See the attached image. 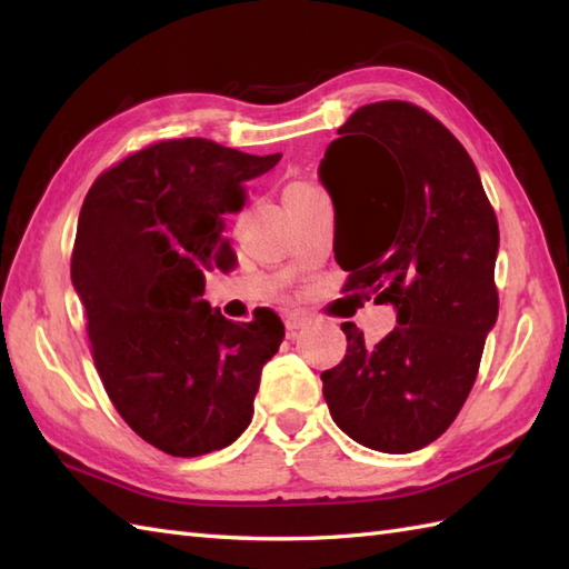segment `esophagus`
<instances>
[{
    "mask_svg": "<svg viewBox=\"0 0 569 569\" xmlns=\"http://www.w3.org/2000/svg\"><path fill=\"white\" fill-rule=\"evenodd\" d=\"M308 328V318L306 316H298V312H293V316H286V330L291 337H296V332L306 330Z\"/></svg>",
    "mask_w": 569,
    "mask_h": 569,
    "instance_id": "esophagus-1",
    "label": "esophagus"
}]
</instances>
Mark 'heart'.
Segmentation results:
<instances>
[{"mask_svg":"<svg viewBox=\"0 0 569 569\" xmlns=\"http://www.w3.org/2000/svg\"><path fill=\"white\" fill-rule=\"evenodd\" d=\"M306 188H308V186H306Z\"/></svg>","mask_w":569,"mask_h":569,"instance_id":"heart-1","label":"heart"}]
</instances>
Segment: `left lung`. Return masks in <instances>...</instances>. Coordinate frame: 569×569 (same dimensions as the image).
I'll use <instances>...</instances> for the list:
<instances>
[{
    "label": "left lung",
    "instance_id": "1",
    "mask_svg": "<svg viewBox=\"0 0 569 569\" xmlns=\"http://www.w3.org/2000/svg\"><path fill=\"white\" fill-rule=\"evenodd\" d=\"M320 163L335 204L345 291L396 308L377 345L342 322L347 355L322 371L332 420L359 445L403 455L438 440L475 386L499 316V222L475 161L420 107L365 104Z\"/></svg>",
    "mask_w": 569,
    "mask_h": 569
}]
</instances>
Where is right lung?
<instances>
[{"label":"right lung","instance_id":"add662e5","mask_svg":"<svg viewBox=\"0 0 569 569\" xmlns=\"http://www.w3.org/2000/svg\"><path fill=\"white\" fill-rule=\"evenodd\" d=\"M278 161L171 139L107 168L84 196L70 278L94 367L127 426L166 455L232 445L283 342L273 310L232 322L200 298L204 271L234 261L224 214L244 208L247 180Z\"/></svg>","mask_w":569,"mask_h":569}]
</instances>
